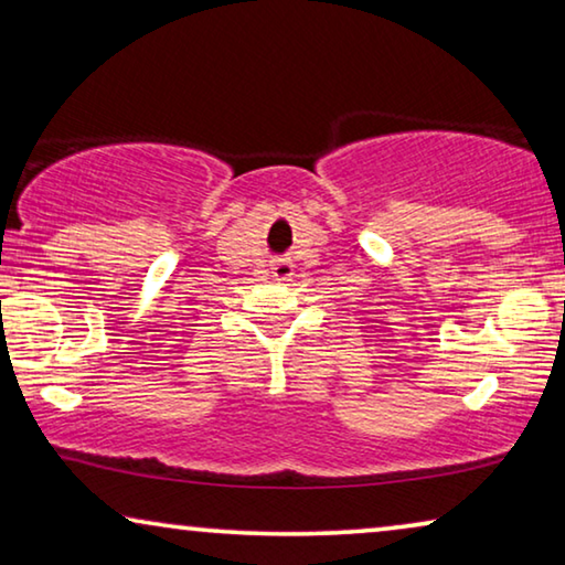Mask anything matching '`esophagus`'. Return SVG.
<instances>
[{
  "label": "esophagus",
  "instance_id": "1",
  "mask_svg": "<svg viewBox=\"0 0 565 565\" xmlns=\"http://www.w3.org/2000/svg\"><path fill=\"white\" fill-rule=\"evenodd\" d=\"M270 270H273L275 280H280V282H288L290 277L295 275V267H292L290 259H275V263L270 265Z\"/></svg>",
  "mask_w": 565,
  "mask_h": 565
}]
</instances>
